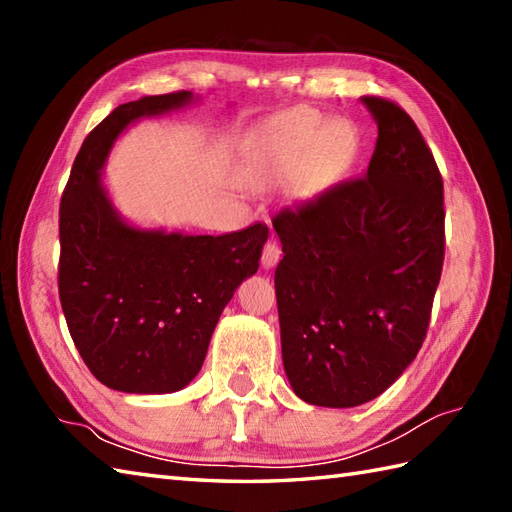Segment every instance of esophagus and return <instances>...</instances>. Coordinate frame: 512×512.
<instances>
[{"label":"esophagus","instance_id":"esophagus-1","mask_svg":"<svg viewBox=\"0 0 512 512\" xmlns=\"http://www.w3.org/2000/svg\"><path fill=\"white\" fill-rule=\"evenodd\" d=\"M279 259H281V246L277 242H273V239H270V242L264 246L262 266L264 268H275L279 264Z\"/></svg>","mask_w":512,"mask_h":512}]
</instances>
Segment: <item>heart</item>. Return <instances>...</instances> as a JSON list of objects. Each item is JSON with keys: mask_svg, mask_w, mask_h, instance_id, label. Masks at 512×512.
I'll use <instances>...</instances> for the list:
<instances>
[{"mask_svg": "<svg viewBox=\"0 0 512 512\" xmlns=\"http://www.w3.org/2000/svg\"><path fill=\"white\" fill-rule=\"evenodd\" d=\"M352 156L354 136L345 123L292 110L259 127L250 147V176L259 184L292 180V193L312 198L343 176Z\"/></svg>", "mask_w": 512, "mask_h": 512, "instance_id": "b5f03b06", "label": "heart"}]
</instances>
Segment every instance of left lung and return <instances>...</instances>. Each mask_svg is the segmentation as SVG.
Here are the masks:
<instances>
[{"label":"left lung","mask_w":512,"mask_h":512,"mask_svg":"<svg viewBox=\"0 0 512 512\" xmlns=\"http://www.w3.org/2000/svg\"><path fill=\"white\" fill-rule=\"evenodd\" d=\"M361 101L378 125L365 178L273 220L288 383L332 409L374 400L413 363L444 259L442 178L420 129L396 103Z\"/></svg>","instance_id":"obj_1"}]
</instances>
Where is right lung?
Masks as SVG:
<instances>
[{
  "label": "right lung",
  "mask_w": 512,
  "mask_h": 512,
  "mask_svg": "<svg viewBox=\"0 0 512 512\" xmlns=\"http://www.w3.org/2000/svg\"><path fill=\"white\" fill-rule=\"evenodd\" d=\"M200 101L173 92L118 105L83 140L59 209V297L72 341L105 387L173 394L202 369L226 303L259 268L266 224L226 235L140 228L103 182L114 143L140 118Z\"/></svg>",
  "instance_id": "1"
}]
</instances>
